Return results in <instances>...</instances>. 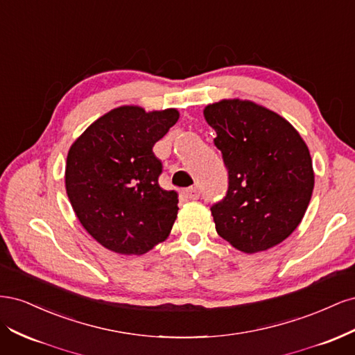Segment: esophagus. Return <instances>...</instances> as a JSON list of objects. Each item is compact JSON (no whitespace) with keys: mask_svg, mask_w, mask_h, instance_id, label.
Instances as JSON below:
<instances>
[{"mask_svg":"<svg viewBox=\"0 0 355 355\" xmlns=\"http://www.w3.org/2000/svg\"><path fill=\"white\" fill-rule=\"evenodd\" d=\"M184 196H185L188 200H197V198L200 197V191H198V188H188V189L184 192Z\"/></svg>","mask_w":355,"mask_h":355,"instance_id":"34e87169","label":"esophagus"}]
</instances>
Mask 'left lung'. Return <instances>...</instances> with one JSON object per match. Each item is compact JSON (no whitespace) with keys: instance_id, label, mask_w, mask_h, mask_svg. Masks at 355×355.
<instances>
[{"instance_id":"1","label":"left lung","mask_w":355,"mask_h":355,"mask_svg":"<svg viewBox=\"0 0 355 355\" xmlns=\"http://www.w3.org/2000/svg\"><path fill=\"white\" fill-rule=\"evenodd\" d=\"M228 168V191L213 204L216 231L235 249L257 253L284 241L302 220L314 189L309 149L286 118L250 101L204 108Z\"/></svg>"}]
</instances>
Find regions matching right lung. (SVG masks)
Masks as SVG:
<instances>
[{
  "instance_id": "1",
  "label": "right lung",
  "mask_w": 355,
  "mask_h": 355,
  "mask_svg": "<svg viewBox=\"0 0 355 355\" xmlns=\"http://www.w3.org/2000/svg\"><path fill=\"white\" fill-rule=\"evenodd\" d=\"M179 120L168 108L124 105L98 118L68 153L65 187L78 220L105 249L144 254L164 241L178 218V194L158 185L153 146Z\"/></svg>"
}]
</instances>
